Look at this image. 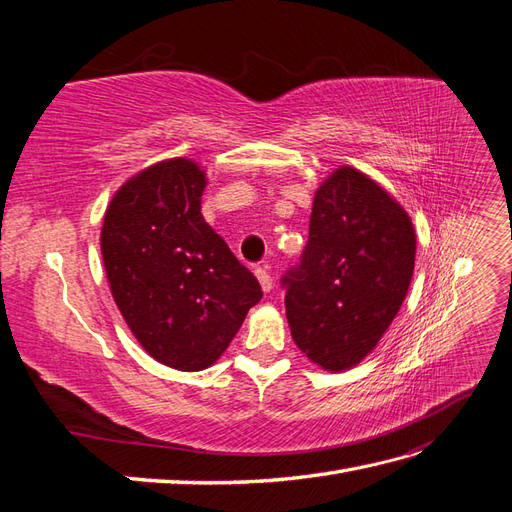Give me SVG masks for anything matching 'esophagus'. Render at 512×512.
<instances>
[{
    "instance_id": "esophagus-1",
    "label": "esophagus",
    "mask_w": 512,
    "mask_h": 512,
    "mask_svg": "<svg viewBox=\"0 0 512 512\" xmlns=\"http://www.w3.org/2000/svg\"><path fill=\"white\" fill-rule=\"evenodd\" d=\"M254 275L258 277V282H260V288L265 290V292H271V288H273V280H271V275H269V271L265 269V267H258L256 271H254Z\"/></svg>"
}]
</instances>
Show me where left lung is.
<instances>
[{"label": "left lung", "instance_id": "8db88e82", "mask_svg": "<svg viewBox=\"0 0 512 512\" xmlns=\"http://www.w3.org/2000/svg\"><path fill=\"white\" fill-rule=\"evenodd\" d=\"M414 254L406 209L361 170H333L316 190L301 265L282 280L294 344L327 371L359 365L406 299Z\"/></svg>", "mask_w": 512, "mask_h": 512}]
</instances>
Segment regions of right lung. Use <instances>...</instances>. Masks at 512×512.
<instances>
[{
  "instance_id": "add662e5",
  "label": "right lung",
  "mask_w": 512,
  "mask_h": 512,
  "mask_svg": "<svg viewBox=\"0 0 512 512\" xmlns=\"http://www.w3.org/2000/svg\"><path fill=\"white\" fill-rule=\"evenodd\" d=\"M207 173L170 158L130 177L108 203L100 250L108 286L158 363L200 371L220 359L262 290L200 213Z\"/></svg>"
}]
</instances>
